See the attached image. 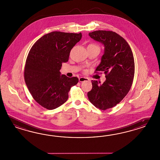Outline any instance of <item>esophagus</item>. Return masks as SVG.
Wrapping results in <instances>:
<instances>
[{
  "label": "esophagus",
  "mask_w": 160,
  "mask_h": 160,
  "mask_svg": "<svg viewBox=\"0 0 160 160\" xmlns=\"http://www.w3.org/2000/svg\"><path fill=\"white\" fill-rule=\"evenodd\" d=\"M89 79L86 77H80L79 78V81L80 82H85V81H89Z\"/></svg>",
  "instance_id": "esophagus-1"
}]
</instances>
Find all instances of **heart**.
Returning <instances> with one entry per match:
<instances>
[{
  "mask_svg": "<svg viewBox=\"0 0 160 160\" xmlns=\"http://www.w3.org/2000/svg\"><path fill=\"white\" fill-rule=\"evenodd\" d=\"M88 47H94V48H98V46L96 45H94V44H90L89 45Z\"/></svg>",
  "mask_w": 160,
  "mask_h": 160,
  "instance_id": "1",
  "label": "heart"
}]
</instances>
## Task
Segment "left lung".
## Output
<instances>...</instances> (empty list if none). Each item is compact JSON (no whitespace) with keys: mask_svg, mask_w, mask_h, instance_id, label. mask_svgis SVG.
Listing matches in <instances>:
<instances>
[{"mask_svg":"<svg viewBox=\"0 0 160 160\" xmlns=\"http://www.w3.org/2000/svg\"><path fill=\"white\" fill-rule=\"evenodd\" d=\"M89 35L104 46L96 71L104 72L106 80L102 84L92 81L88 97L94 106L105 110L118 104L130 90L135 74L134 58L127 42L115 32L99 30Z\"/></svg>","mask_w":160,"mask_h":160,"instance_id":"obj_1","label":"left lung"}]
</instances>
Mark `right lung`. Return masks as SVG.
Instances as JSON below:
<instances>
[{
  "instance_id": "obj_1",
  "label": "right lung",
  "mask_w": 160,
  "mask_h": 160,
  "mask_svg": "<svg viewBox=\"0 0 160 160\" xmlns=\"http://www.w3.org/2000/svg\"><path fill=\"white\" fill-rule=\"evenodd\" d=\"M82 38L79 33L54 31L32 46L26 60L25 82L33 98L48 110L62 106L68 98L77 77L61 75L62 62H68L71 50Z\"/></svg>"
}]
</instances>
